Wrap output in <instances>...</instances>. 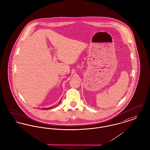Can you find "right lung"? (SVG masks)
Masks as SVG:
<instances>
[{
	"label": "right lung",
	"mask_w": 150,
	"mask_h": 150,
	"mask_svg": "<svg viewBox=\"0 0 150 150\" xmlns=\"http://www.w3.org/2000/svg\"><path fill=\"white\" fill-rule=\"evenodd\" d=\"M50 108H47V109H50Z\"/></svg>",
	"instance_id": "1"
}]
</instances>
